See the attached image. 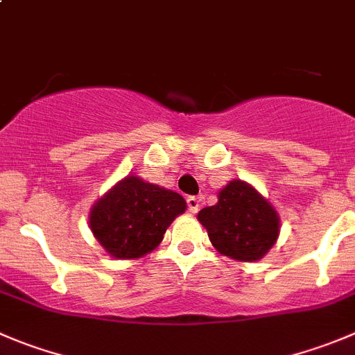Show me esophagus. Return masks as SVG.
Masks as SVG:
<instances>
[{
    "label": "esophagus",
    "mask_w": 355,
    "mask_h": 355,
    "mask_svg": "<svg viewBox=\"0 0 355 355\" xmlns=\"http://www.w3.org/2000/svg\"><path fill=\"white\" fill-rule=\"evenodd\" d=\"M187 205H188V211L197 212L198 207H200V200H198L197 197H193V195H191V197L187 198Z\"/></svg>",
    "instance_id": "esophagus-1"
}]
</instances>
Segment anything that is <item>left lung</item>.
Instances as JSON below:
<instances>
[{
    "instance_id": "8db88e82",
    "label": "left lung",
    "mask_w": 355,
    "mask_h": 355,
    "mask_svg": "<svg viewBox=\"0 0 355 355\" xmlns=\"http://www.w3.org/2000/svg\"><path fill=\"white\" fill-rule=\"evenodd\" d=\"M212 245L239 261H256L279 237V216L244 181H232L219 191L216 205L198 212Z\"/></svg>"
}]
</instances>
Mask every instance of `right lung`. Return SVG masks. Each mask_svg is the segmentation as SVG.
Masks as SVG:
<instances>
[{"instance_id": "add662e5", "label": "right lung", "mask_w": 355, "mask_h": 355, "mask_svg": "<svg viewBox=\"0 0 355 355\" xmlns=\"http://www.w3.org/2000/svg\"><path fill=\"white\" fill-rule=\"evenodd\" d=\"M187 202L175 191L125 178L90 212V228L114 258H139L153 251Z\"/></svg>"}]
</instances>
